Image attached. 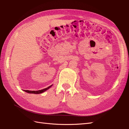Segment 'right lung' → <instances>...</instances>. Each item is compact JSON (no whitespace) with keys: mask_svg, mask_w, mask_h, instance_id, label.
I'll return each mask as SVG.
<instances>
[{"mask_svg":"<svg viewBox=\"0 0 129 129\" xmlns=\"http://www.w3.org/2000/svg\"><path fill=\"white\" fill-rule=\"evenodd\" d=\"M52 85H50V86H49L47 88H45V89H42V90H38V91H30V90H24V91L25 92H28V93H36V94H38V93H42V92H44V91H46L49 88H50V87H51Z\"/></svg>","mask_w":129,"mask_h":129,"instance_id":"add662e5","label":"right lung"}]
</instances>
